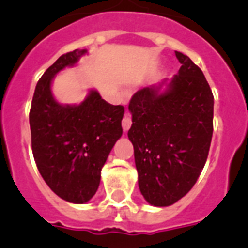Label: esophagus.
Here are the masks:
<instances>
[{"label": "esophagus", "instance_id": "obj_1", "mask_svg": "<svg viewBox=\"0 0 248 248\" xmlns=\"http://www.w3.org/2000/svg\"><path fill=\"white\" fill-rule=\"evenodd\" d=\"M122 126H123V130H124V131H128L129 129H130V126H131V119H130V117H128V115H126V117L123 118V120H122Z\"/></svg>", "mask_w": 248, "mask_h": 248}]
</instances>
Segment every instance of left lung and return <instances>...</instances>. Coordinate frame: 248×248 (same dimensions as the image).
I'll return each instance as SVG.
<instances>
[{
	"label": "left lung",
	"mask_w": 248,
	"mask_h": 248,
	"mask_svg": "<svg viewBox=\"0 0 248 248\" xmlns=\"http://www.w3.org/2000/svg\"><path fill=\"white\" fill-rule=\"evenodd\" d=\"M170 82L140 89L131 97L129 140L134 146L138 183L153 206H170L198 181L214 131V95L202 71L181 52ZM166 85V89L162 87Z\"/></svg>",
	"instance_id": "1"
}]
</instances>
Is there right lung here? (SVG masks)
<instances>
[{"label":"right lung","mask_w":248,"mask_h":248,"mask_svg":"<svg viewBox=\"0 0 248 248\" xmlns=\"http://www.w3.org/2000/svg\"><path fill=\"white\" fill-rule=\"evenodd\" d=\"M87 49L59 57L43 73L30 110L34 161L50 190L72 203H85L97 192L100 172L122 137L123 105H111L92 89L78 105H63L52 94L54 76L76 64Z\"/></svg>","instance_id":"1"}]
</instances>
